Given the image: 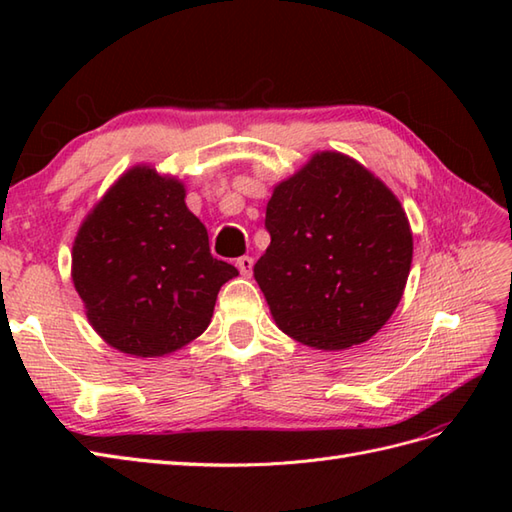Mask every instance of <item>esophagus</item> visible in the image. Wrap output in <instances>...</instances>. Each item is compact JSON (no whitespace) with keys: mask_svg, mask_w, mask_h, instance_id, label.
Segmentation results:
<instances>
[{"mask_svg":"<svg viewBox=\"0 0 512 512\" xmlns=\"http://www.w3.org/2000/svg\"><path fill=\"white\" fill-rule=\"evenodd\" d=\"M237 270H239V273H242V277L253 275V257H248V255L239 257L237 259Z\"/></svg>","mask_w":512,"mask_h":512,"instance_id":"esophagus-1","label":"esophagus"}]
</instances>
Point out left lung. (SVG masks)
I'll return each mask as SVG.
<instances>
[{
  "label": "left lung",
  "mask_w": 512,
  "mask_h": 512,
  "mask_svg": "<svg viewBox=\"0 0 512 512\" xmlns=\"http://www.w3.org/2000/svg\"><path fill=\"white\" fill-rule=\"evenodd\" d=\"M253 273L281 332L312 350L365 343L398 308L413 257L400 200L361 162L317 151L275 184Z\"/></svg>",
  "instance_id": "1"
}]
</instances>
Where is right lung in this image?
Returning a JSON list of instances; mask_svg holds the SVG:
<instances>
[{"instance_id":"obj_1","label":"right lung","mask_w":512,"mask_h":512,"mask_svg":"<svg viewBox=\"0 0 512 512\" xmlns=\"http://www.w3.org/2000/svg\"><path fill=\"white\" fill-rule=\"evenodd\" d=\"M171 173L140 162L96 202L72 242V284L94 332L114 350L160 358L209 328L237 268L211 255L209 233Z\"/></svg>"}]
</instances>
